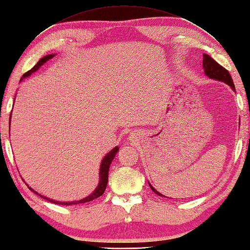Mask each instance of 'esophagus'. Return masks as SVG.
Listing matches in <instances>:
<instances>
[{
	"label": "esophagus",
	"instance_id": "1",
	"mask_svg": "<svg viewBox=\"0 0 250 250\" xmlns=\"http://www.w3.org/2000/svg\"><path fill=\"white\" fill-rule=\"evenodd\" d=\"M131 138H132V139H134V138H135V137H134V136H132V137H131ZM132 139H131V140H132Z\"/></svg>",
	"mask_w": 250,
	"mask_h": 250
}]
</instances>
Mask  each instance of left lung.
<instances>
[{
  "instance_id": "8db88e82",
  "label": "left lung",
  "mask_w": 250,
  "mask_h": 250,
  "mask_svg": "<svg viewBox=\"0 0 250 250\" xmlns=\"http://www.w3.org/2000/svg\"><path fill=\"white\" fill-rule=\"evenodd\" d=\"M203 68H204L205 75L209 77V78L223 81V82L227 83V84H229L235 91L234 83H233V80H232V78H231L229 71L227 70L225 67H223L221 65H219L214 59L210 58L208 54H203ZM149 187H151V189L155 193H157L158 196L165 197L162 195V193H159L156 189H154V188L151 186V184H149Z\"/></svg>"
}]
</instances>
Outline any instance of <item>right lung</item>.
<instances>
[{
	"mask_svg": "<svg viewBox=\"0 0 250 250\" xmlns=\"http://www.w3.org/2000/svg\"><path fill=\"white\" fill-rule=\"evenodd\" d=\"M52 57H53L52 54H49V55H46V57H43L42 59H41V60L37 62V64L34 66V67H33L32 69H30L29 71H26V73L23 75V77H22V78H25V77L31 75L32 73H34L35 70H37L43 63H46L47 61H48L49 59H51ZM118 151H119V147L115 146V147L112 149V151L109 152V153L106 155V157H104V158L103 159L102 165H101V171H99V175H101V181H99V184H98L96 189L94 190L93 193H91V195L88 196V197H86V198H84V199H82V200L75 201V202H59V201H55V200H51V199H48V198H46V197H42V196L40 195V193H37L35 190H33L31 187H29V188H30V189H31L33 192H35L36 195L41 196L42 198L46 199V200H48V201H50V202H52V203H55V204H60V205H70V204H79V203L90 202V201L94 200V199L101 197V196L103 195V193L104 192V190H106V187H107V184H108V173H109L110 165H111V163H112V160H113V158L115 157V154L118 153Z\"/></svg>",
	"mask_w": 250,
	"mask_h": 250,
	"instance_id": "right-lung-1",
	"label": "right lung"
}]
</instances>
